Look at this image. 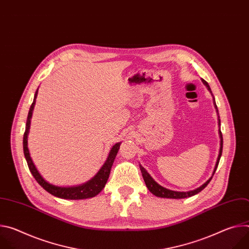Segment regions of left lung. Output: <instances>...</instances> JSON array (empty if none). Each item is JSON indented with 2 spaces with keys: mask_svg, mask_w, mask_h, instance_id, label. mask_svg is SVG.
I'll return each mask as SVG.
<instances>
[{
  "mask_svg": "<svg viewBox=\"0 0 249 249\" xmlns=\"http://www.w3.org/2000/svg\"><path fill=\"white\" fill-rule=\"evenodd\" d=\"M203 84L208 88V89L210 90V92L212 93V90L210 89V86L208 85V83L205 81V80H202ZM213 95V94H212ZM214 103H215V107L217 108V105H216V102H215V99H214ZM217 111H218V108H217ZM220 118V117H219ZM219 125H221V120L219 119ZM220 137H221V148H220V154H219V157H218V160H217V163H216V166H215V169H214V172H213V175L215 174V171L219 165V161H220V159H221V156H222V153H223V135H222V132H221V129H220ZM140 169L142 171V175H143V178L145 180V183L148 187V189L154 194L156 195L157 197H161V198H171V199H182V198H187V197H191L199 192H201L208 184L209 182L211 181L212 177L211 178L205 182L202 186H200L199 188L193 190V191H189V192H177V191H172V190H169V189H166L162 186H160V184H158L154 179L153 177L147 172V170L140 165Z\"/></svg>",
  "mask_w": 249,
  "mask_h": 249,
  "instance_id": "8db88e82",
  "label": "left lung"
}]
</instances>
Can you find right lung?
Segmentation results:
<instances>
[{
	"instance_id": "add662e5",
	"label": "right lung",
	"mask_w": 249,
	"mask_h": 249,
	"mask_svg": "<svg viewBox=\"0 0 249 249\" xmlns=\"http://www.w3.org/2000/svg\"><path fill=\"white\" fill-rule=\"evenodd\" d=\"M37 91H38V89L35 91L33 102L30 106L29 111H28L25 131L23 134V142H22L24 157H25V160H26V162H27L30 172L32 173L35 180L39 183V185L41 187H43L47 192L52 194L53 196H56V197H59L62 199H69V200H81V199L94 197L104 188L106 182H107V179H108L109 174H110V169H111V166L115 160V157L118 153L120 143H117L113 146V148L111 149V151L109 153L107 160H106V161L104 162V164L102 165L100 170L97 172V174L89 182H87L83 185H80V186H75V187H59V186H55V185L48 183L40 175V173L38 172L36 167H35L31 158L29 156V152H28V148H27V134H28V130H29V126H30V118L32 116V110H33L34 104H35V98H36Z\"/></svg>"
}]
</instances>
